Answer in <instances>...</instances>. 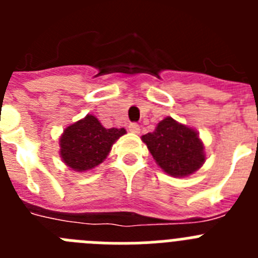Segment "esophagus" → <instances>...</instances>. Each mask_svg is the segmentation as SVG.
<instances>
[{
	"mask_svg": "<svg viewBox=\"0 0 258 258\" xmlns=\"http://www.w3.org/2000/svg\"><path fill=\"white\" fill-rule=\"evenodd\" d=\"M140 125L136 124V122H132V124H129V132H132V133L134 134H138L140 133Z\"/></svg>",
	"mask_w": 258,
	"mask_h": 258,
	"instance_id": "obj_1",
	"label": "esophagus"
}]
</instances>
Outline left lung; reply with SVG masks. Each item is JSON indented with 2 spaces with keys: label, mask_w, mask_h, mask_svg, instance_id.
I'll list each match as a JSON object with an SVG mask.
<instances>
[{
  "label": "left lung",
  "mask_w": 258,
  "mask_h": 258,
  "mask_svg": "<svg viewBox=\"0 0 258 258\" xmlns=\"http://www.w3.org/2000/svg\"><path fill=\"white\" fill-rule=\"evenodd\" d=\"M152 157L172 177H186L204 164V146L197 131L165 117L152 133L142 136Z\"/></svg>",
  "instance_id": "8db88e82"
}]
</instances>
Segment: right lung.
Wrapping results in <instances>:
<instances>
[{"label":"right lung","mask_w":258,"mask_h":258,"mask_svg":"<svg viewBox=\"0 0 258 258\" xmlns=\"http://www.w3.org/2000/svg\"><path fill=\"white\" fill-rule=\"evenodd\" d=\"M125 133L124 127L106 129L95 116L86 115L64 129L59 140L60 156L71 169L90 170L106 159L113 143Z\"/></svg>","instance_id":"add662e5"}]
</instances>
